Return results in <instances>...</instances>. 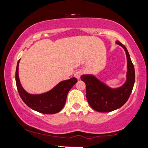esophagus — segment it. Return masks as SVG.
Listing matches in <instances>:
<instances>
[{"label":"esophagus","mask_w":148,"mask_h":148,"mask_svg":"<svg viewBox=\"0 0 148 148\" xmlns=\"http://www.w3.org/2000/svg\"><path fill=\"white\" fill-rule=\"evenodd\" d=\"M81 74H82V72H81V70H77L76 71L75 73H74V76H75L77 79H79L80 77H81Z\"/></svg>","instance_id":"34e87169"}]
</instances>
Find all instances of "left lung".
<instances>
[{
    "label": "left lung",
    "mask_w": 148,
    "mask_h": 148,
    "mask_svg": "<svg viewBox=\"0 0 148 148\" xmlns=\"http://www.w3.org/2000/svg\"><path fill=\"white\" fill-rule=\"evenodd\" d=\"M115 44L122 47L126 53L127 75L126 81L123 86L112 88L92 74H84L81 79L86 86V98L95 111L107 113L123 106L130 97L135 82V70L131 60L130 53L125 45L116 41Z\"/></svg>",
    "instance_id": "left-lung-1"
}]
</instances>
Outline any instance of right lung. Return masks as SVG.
Masks as SVG:
<instances>
[{
	"instance_id": "add662e5",
	"label": "right lung",
	"mask_w": 148,
	"mask_h": 148,
	"mask_svg": "<svg viewBox=\"0 0 148 148\" xmlns=\"http://www.w3.org/2000/svg\"><path fill=\"white\" fill-rule=\"evenodd\" d=\"M18 60L16 65L15 79L16 87L22 100L34 111L44 114H54L62 109L66 102L69 91L77 82V79H72L58 83L51 90L42 94H30L22 87L18 77Z\"/></svg>"
}]
</instances>
